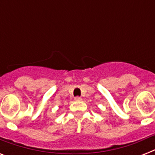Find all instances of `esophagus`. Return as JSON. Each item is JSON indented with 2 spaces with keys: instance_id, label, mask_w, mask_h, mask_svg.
<instances>
[{
  "instance_id": "esophagus-1",
  "label": "esophagus",
  "mask_w": 155,
  "mask_h": 155,
  "mask_svg": "<svg viewBox=\"0 0 155 155\" xmlns=\"http://www.w3.org/2000/svg\"><path fill=\"white\" fill-rule=\"evenodd\" d=\"M81 100H82V98H81V97H75V101H80Z\"/></svg>"
}]
</instances>
